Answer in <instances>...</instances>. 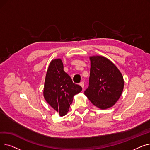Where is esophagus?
Returning a JSON list of instances; mask_svg holds the SVG:
<instances>
[{"mask_svg": "<svg viewBox=\"0 0 150 150\" xmlns=\"http://www.w3.org/2000/svg\"><path fill=\"white\" fill-rule=\"evenodd\" d=\"M80 85L81 86V88H83H83H84V83L83 81H81L80 83Z\"/></svg>", "mask_w": 150, "mask_h": 150, "instance_id": "obj_1", "label": "esophagus"}]
</instances>
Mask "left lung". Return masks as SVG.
Segmentation results:
<instances>
[{"mask_svg": "<svg viewBox=\"0 0 150 150\" xmlns=\"http://www.w3.org/2000/svg\"><path fill=\"white\" fill-rule=\"evenodd\" d=\"M89 59V83L84 94L97 108L105 110L112 107L122 93L124 79L122 74L105 57L92 56Z\"/></svg>", "mask_w": 150, "mask_h": 150, "instance_id": "1", "label": "left lung"}]
</instances>
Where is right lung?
<instances>
[{
    "mask_svg": "<svg viewBox=\"0 0 150 150\" xmlns=\"http://www.w3.org/2000/svg\"><path fill=\"white\" fill-rule=\"evenodd\" d=\"M81 90L82 88L74 83L70 76L65 72L61 59H54L50 62L45 77L43 96L61 116L68 113L74 96Z\"/></svg>",
    "mask_w": 150,
    "mask_h": 150,
    "instance_id": "add662e5",
    "label": "right lung"
}]
</instances>
